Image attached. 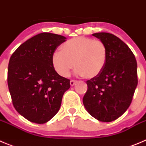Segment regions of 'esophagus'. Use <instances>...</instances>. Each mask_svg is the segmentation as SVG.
<instances>
[{"label":"esophagus","mask_w":146,"mask_h":146,"mask_svg":"<svg viewBox=\"0 0 146 146\" xmlns=\"http://www.w3.org/2000/svg\"><path fill=\"white\" fill-rule=\"evenodd\" d=\"M76 82H77V81L74 80H72L70 81V86H74V85H75Z\"/></svg>","instance_id":"1"}]
</instances>
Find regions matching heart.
<instances>
[{
  "instance_id": "1",
  "label": "heart",
  "mask_w": 146,
  "mask_h": 146,
  "mask_svg": "<svg viewBox=\"0 0 146 146\" xmlns=\"http://www.w3.org/2000/svg\"><path fill=\"white\" fill-rule=\"evenodd\" d=\"M107 60V49L100 40L79 36L66 42L60 51L53 54L52 63L55 70L62 77H68L74 67L75 74L91 79L97 77Z\"/></svg>"
}]
</instances>
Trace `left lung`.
I'll use <instances>...</instances> for the list:
<instances>
[{"label":"left lung","instance_id":"1","mask_svg":"<svg viewBox=\"0 0 146 146\" xmlns=\"http://www.w3.org/2000/svg\"><path fill=\"white\" fill-rule=\"evenodd\" d=\"M104 44L107 60L102 72L87 81L82 102L91 116L111 122L128 109L137 86V61L129 47L109 33L92 34Z\"/></svg>","mask_w":146,"mask_h":146}]
</instances>
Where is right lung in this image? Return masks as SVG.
I'll list each match as a JSON object with an SVG mask.
<instances>
[{
    "label": "right lung",
    "mask_w": 146,
    "mask_h": 146,
    "mask_svg": "<svg viewBox=\"0 0 146 146\" xmlns=\"http://www.w3.org/2000/svg\"><path fill=\"white\" fill-rule=\"evenodd\" d=\"M66 37L42 33L29 38L10 58L8 86L15 110L27 120L44 123L58 112L70 80L58 74L52 58Z\"/></svg>",
    "instance_id": "right-lung-1"
}]
</instances>
